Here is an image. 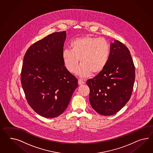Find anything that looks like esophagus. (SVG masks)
Wrapping results in <instances>:
<instances>
[{"label":"esophagus","instance_id":"esophagus-1","mask_svg":"<svg viewBox=\"0 0 153 153\" xmlns=\"http://www.w3.org/2000/svg\"><path fill=\"white\" fill-rule=\"evenodd\" d=\"M78 83H79V85H83V84H85V81H83L82 79H79Z\"/></svg>","mask_w":153,"mask_h":153}]
</instances>
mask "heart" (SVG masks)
<instances>
[{"label": "heart", "instance_id": "1", "mask_svg": "<svg viewBox=\"0 0 153 153\" xmlns=\"http://www.w3.org/2000/svg\"><path fill=\"white\" fill-rule=\"evenodd\" d=\"M71 50L62 52V59L66 69L74 73L79 62L77 74L82 78H86L92 73L98 74L107 65L110 46L108 42L99 38L84 36L76 38L71 42Z\"/></svg>", "mask_w": 153, "mask_h": 153}]
</instances>
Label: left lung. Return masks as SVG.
<instances>
[{
  "instance_id": "8db88e82",
  "label": "left lung",
  "mask_w": 153,
  "mask_h": 153,
  "mask_svg": "<svg viewBox=\"0 0 153 153\" xmlns=\"http://www.w3.org/2000/svg\"><path fill=\"white\" fill-rule=\"evenodd\" d=\"M135 79V66L129 50L121 42L115 41L110 45L105 68L86 82L92 108L104 116L120 111L131 97Z\"/></svg>"
}]
</instances>
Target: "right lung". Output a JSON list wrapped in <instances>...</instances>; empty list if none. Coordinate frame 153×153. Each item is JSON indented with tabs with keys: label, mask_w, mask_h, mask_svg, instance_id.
<instances>
[{
	"label": "right lung",
	"mask_w": 153,
	"mask_h": 153,
	"mask_svg": "<svg viewBox=\"0 0 153 153\" xmlns=\"http://www.w3.org/2000/svg\"><path fill=\"white\" fill-rule=\"evenodd\" d=\"M66 31L54 32L30 45L21 71L22 86L29 106L38 115L53 118L70 103L78 80L62 59Z\"/></svg>",
	"instance_id": "right-lung-1"
}]
</instances>
